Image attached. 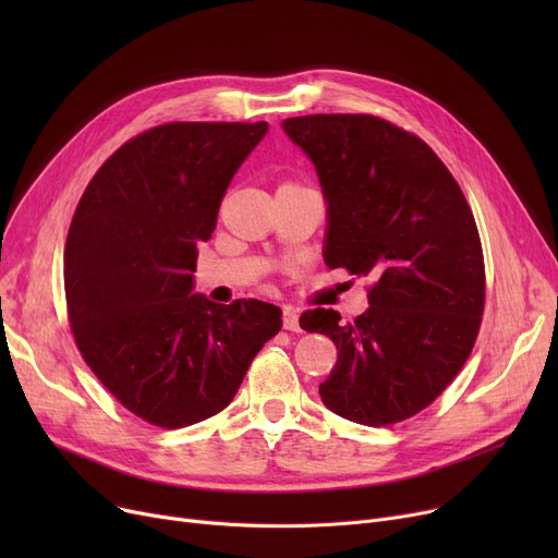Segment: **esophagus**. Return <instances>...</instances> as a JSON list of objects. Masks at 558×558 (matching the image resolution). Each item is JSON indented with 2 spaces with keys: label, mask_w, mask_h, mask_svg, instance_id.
<instances>
[{
  "label": "esophagus",
  "mask_w": 558,
  "mask_h": 558,
  "mask_svg": "<svg viewBox=\"0 0 558 558\" xmlns=\"http://www.w3.org/2000/svg\"><path fill=\"white\" fill-rule=\"evenodd\" d=\"M282 328L284 330H291V332H299L301 326H299V314L291 310V307H284L282 310Z\"/></svg>",
  "instance_id": "esophagus-1"
}]
</instances>
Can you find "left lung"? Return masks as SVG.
Instances as JSON below:
<instances>
[{"mask_svg":"<svg viewBox=\"0 0 558 558\" xmlns=\"http://www.w3.org/2000/svg\"><path fill=\"white\" fill-rule=\"evenodd\" d=\"M316 167L328 201L324 259L368 278V310L341 320L307 310L301 328L335 341L318 393L368 427L429 407L457 377L484 314V253L454 175L429 146L375 114H305L282 122Z\"/></svg>","mask_w":558,"mask_h":558,"instance_id":"8db88e82","label":"left lung"}]
</instances>
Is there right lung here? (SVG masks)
I'll return each mask as SVG.
<instances>
[{"instance_id": "right-lung-1", "label": "right lung", "mask_w": 558, "mask_h": 558, "mask_svg": "<svg viewBox=\"0 0 558 558\" xmlns=\"http://www.w3.org/2000/svg\"><path fill=\"white\" fill-rule=\"evenodd\" d=\"M255 122H169L122 144L87 183L65 242L76 348L137 418L179 429L219 414L282 318L255 299L192 294L234 171L267 135Z\"/></svg>"}]
</instances>
